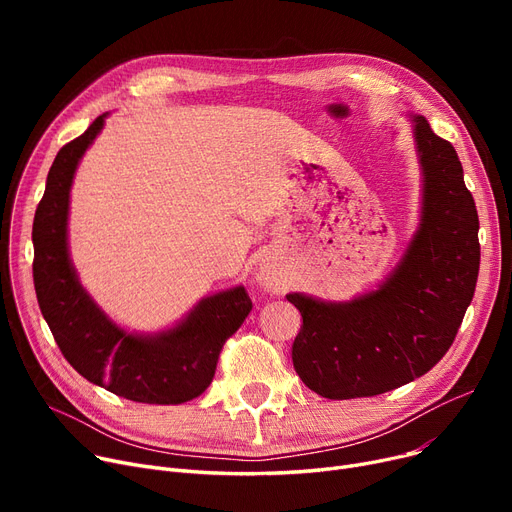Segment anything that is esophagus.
Returning <instances> with one entry per match:
<instances>
[{
	"mask_svg": "<svg viewBox=\"0 0 512 512\" xmlns=\"http://www.w3.org/2000/svg\"><path fill=\"white\" fill-rule=\"evenodd\" d=\"M261 284H263V288H267L270 292H282L284 290L282 278L274 272H263L261 274Z\"/></svg>",
	"mask_w": 512,
	"mask_h": 512,
	"instance_id": "1",
	"label": "esophagus"
}]
</instances>
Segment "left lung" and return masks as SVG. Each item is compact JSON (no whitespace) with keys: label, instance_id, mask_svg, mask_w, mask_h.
<instances>
[{"label":"left lung","instance_id":"8db88e82","mask_svg":"<svg viewBox=\"0 0 512 512\" xmlns=\"http://www.w3.org/2000/svg\"><path fill=\"white\" fill-rule=\"evenodd\" d=\"M423 172L421 224L394 272L348 303L286 294L303 326L292 363L330 400L384 394L432 369L454 342L479 274V218L454 147L413 116Z\"/></svg>","mask_w":512,"mask_h":512}]
</instances>
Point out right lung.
<instances>
[{
    "instance_id": "right-lung-1",
    "label": "right lung",
    "mask_w": 512,
    "mask_h": 512,
    "mask_svg": "<svg viewBox=\"0 0 512 512\" xmlns=\"http://www.w3.org/2000/svg\"><path fill=\"white\" fill-rule=\"evenodd\" d=\"M105 114L64 145L47 174L33 222V280L47 326L66 361L89 382L147 405H180L211 384L222 346L251 313L245 286L203 299L168 332L139 336L118 328L80 286L68 257L70 186Z\"/></svg>"
}]
</instances>
